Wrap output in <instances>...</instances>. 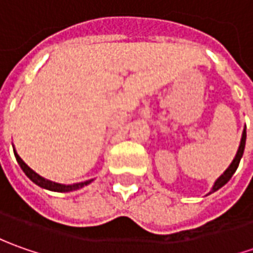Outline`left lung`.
<instances>
[{"instance_id":"8db88e82","label":"left lung","mask_w":253,"mask_h":253,"mask_svg":"<svg viewBox=\"0 0 253 253\" xmlns=\"http://www.w3.org/2000/svg\"><path fill=\"white\" fill-rule=\"evenodd\" d=\"M245 141H247V129H244V132H242V139H241V145H239V149L238 152H237V156L234 158V161L229 165L228 169L224 171V174H221L218 177V180L215 181V184H214V187L211 190V193H212V191H217V190L221 189L224 184H227L229 181V179L232 177V174L235 173V170L238 169L239 162H241V158H242V155H244V149H245Z\"/></svg>"}]
</instances>
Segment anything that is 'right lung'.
I'll list each match as a JSON object with an SVG mask.
<instances>
[{
	"label": "right lung",
	"mask_w": 253,
	"mask_h": 253,
	"mask_svg": "<svg viewBox=\"0 0 253 253\" xmlns=\"http://www.w3.org/2000/svg\"><path fill=\"white\" fill-rule=\"evenodd\" d=\"M15 153V158H16V162L19 163V166H21V169L24 170V173L29 177V179L34 181L35 184H38V186H41V187H43V189L47 190H52V191H59V193H67V191H73V190H79L84 187V186H87L88 183H91L92 180H88V181H84V183H77V184H73V186H64V184H59V183H54V181H50V180H46L43 179L42 176H39L38 173H35L34 170L31 169L26 163H25L21 158H19V155L14 151Z\"/></svg>",
	"instance_id": "obj_1"
}]
</instances>
